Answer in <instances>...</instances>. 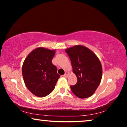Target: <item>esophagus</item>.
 <instances>
[{"instance_id":"1","label":"esophagus","mask_w":127,"mask_h":127,"mask_svg":"<svg viewBox=\"0 0 127 127\" xmlns=\"http://www.w3.org/2000/svg\"><path fill=\"white\" fill-rule=\"evenodd\" d=\"M68 75H69V72H65V73L64 74V77H67V76H68Z\"/></svg>"}]
</instances>
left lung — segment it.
Instances as JSON below:
<instances>
[{
  "mask_svg": "<svg viewBox=\"0 0 127 127\" xmlns=\"http://www.w3.org/2000/svg\"><path fill=\"white\" fill-rule=\"evenodd\" d=\"M71 61L77 81L70 88L80 98H87L95 93L101 81L102 68L96 55L88 48L76 46L65 50Z\"/></svg>",
  "mask_w": 127,
  "mask_h": 127,
  "instance_id": "obj_1",
  "label": "left lung"
}]
</instances>
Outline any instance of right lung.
<instances>
[{"label":"right lung","mask_w":127,"mask_h":127,"mask_svg":"<svg viewBox=\"0 0 127 127\" xmlns=\"http://www.w3.org/2000/svg\"><path fill=\"white\" fill-rule=\"evenodd\" d=\"M55 51L43 47L28 55L22 66V76L28 89L36 96L44 97L53 91L60 75L51 61Z\"/></svg>","instance_id":"1"}]
</instances>
